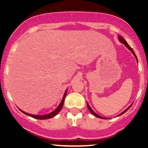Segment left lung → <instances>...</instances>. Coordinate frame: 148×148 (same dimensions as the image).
Here are the masks:
<instances>
[{"instance_id": "left-lung-1", "label": "left lung", "mask_w": 148, "mask_h": 148, "mask_svg": "<svg viewBox=\"0 0 148 148\" xmlns=\"http://www.w3.org/2000/svg\"><path fill=\"white\" fill-rule=\"evenodd\" d=\"M119 40H120V42H122V43H123V44H124V45H125V46H126V47H127V48H128L129 49H130V50L131 51H132V53H133V54H134V56H135V57H136V60H137V57H136V54H135V53H134V50H133V49H132V48H131V47H130V45H128V44H127V42H126V40H125V39H124L123 37L120 36V35H119ZM87 105H88V109H89V111L91 112V113H92V114H93V115H95V116L97 117V118H101V119H106V118H103V117L100 116V115H97V113H95V112H94V111H93V110H92V108H90V106H89V104H88V103H87ZM131 106H132V105H131V106H130V107H128V108H127V109H126V110H125V111H124L123 112V113H120V115L123 114V113H125V112H126L127 111H128V110H129V108H130Z\"/></svg>"}]
</instances>
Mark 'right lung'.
<instances>
[{
	"label": "right lung",
	"mask_w": 148,
	"mask_h": 148,
	"mask_svg": "<svg viewBox=\"0 0 148 148\" xmlns=\"http://www.w3.org/2000/svg\"><path fill=\"white\" fill-rule=\"evenodd\" d=\"M66 93H67V90H66L65 92H64V96H63V98H62V101H61L60 104H59V106H58V108H56V109L54 111H53L51 113H49V114H47V115H32V114H29V113H25V112L21 111V110H20V111H21L22 113H24V114H26V115H29V116L33 117V118H34L39 119V120H46V119L51 118H53V117L55 116V115H56L58 113H59V111H60L61 108H62V106H63V103H64V97H65V96H66Z\"/></svg>",
	"instance_id": "1"
}]
</instances>
